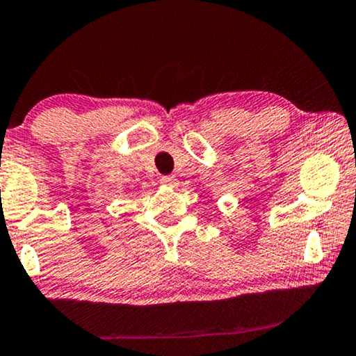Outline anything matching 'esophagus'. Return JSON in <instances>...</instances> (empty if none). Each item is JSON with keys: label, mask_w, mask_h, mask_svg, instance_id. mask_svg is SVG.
Listing matches in <instances>:
<instances>
[{"label": "esophagus", "mask_w": 356, "mask_h": 356, "mask_svg": "<svg viewBox=\"0 0 356 356\" xmlns=\"http://www.w3.org/2000/svg\"><path fill=\"white\" fill-rule=\"evenodd\" d=\"M161 184L171 185V187H174V185H177V179L174 176H164V177H161Z\"/></svg>", "instance_id": "34e87169"}]
</instances>
